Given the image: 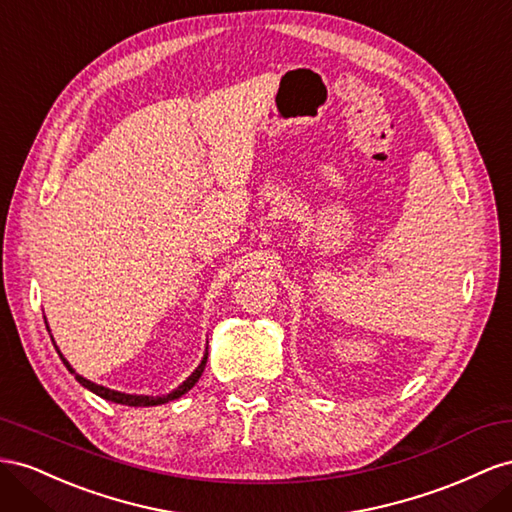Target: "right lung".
<instances>
[{
	"instance_id": "1",
	"label": "right lung",
	"mask_w": 512,
	"mask_h": 512,
	"mask_svg": "<svg viewBox=\"0 0 512 512\" xmlns=\"http://www.w3.org/2000/svg\"><path fill=\"white\" fill-rule=\"evenodd\" d=\"M45 324H47V321H45ZM47 330H49V324H47ZM51 341H53V337H51ZM53 345H55V343H53ZM55 349H57V345H55ZM57 354H60L62 362L66 364V369H68L72 375H75V379H77V382H79L83 388H87L90 392L98 394V397L107 399V401H111V403L130 405V407H152V405H163V403H169V401H173V399H180L182 394H186L188 390H191V388L199 382V377H201L203 369H206V362H208V349H206V354H203V358H201V362H199V367H197L191 375H188L178 388L171 390L169 394H160V397H152V394H126V392H120V390H111V388H107V386L94 384V382H90V379H85L83 375H79L75 369L70 367V362L62 356L60 349H57Z\"/></svg>"
}]
</instances>
